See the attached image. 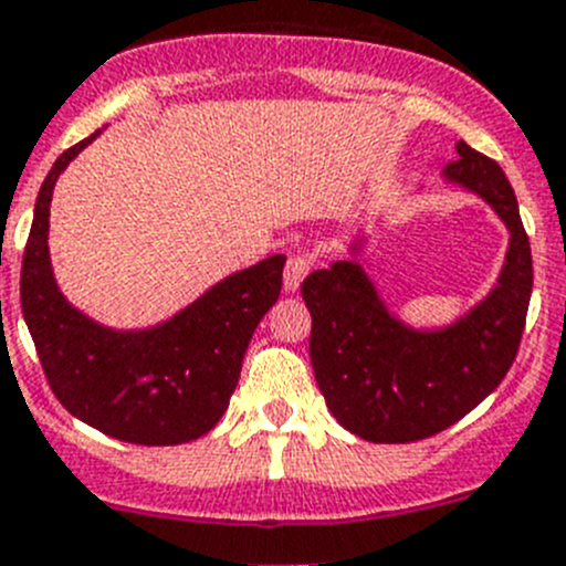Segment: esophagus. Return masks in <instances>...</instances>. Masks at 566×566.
<instances>
[{
  "label": "esophagus",
  "instance_id": "34e87169",
  "mask_svg": "<svg viewBox=\"0 0 566 566\" xmlns=\"http://www.w3.org/2000/svg\"><path fill=\"white\" fill-rule=\"evenodd\" d=\"M312 271V260L304 254H293L284 265V287L287 290H298L301 282L306 279V273Z\"/></svg>",
  "mask_w": 566,
  "mask_h": 566
}]
</instances>
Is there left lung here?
<instances>
[{
	"label": "left lung",
	"mask_w": 566,
	"mask_h": 566,
	"mask_svg": "<svg viewBox=\"0 0 566 566\" xmlns=\"http://www.w3.org/2000/svg\"><path fill=\"white\" fill-rule=\"evenodd\" d=\"M457 151L448 182L479 193L512 234L497 287L475 310L442 332H415L348 260L301 284L317 387L339 426L367 442H417L451 429L503 381L523 339L534 265L517 196L495 160L464 140Z\"/></svg>",
	"instance_id": "left-lung-1"
}]
</instances>
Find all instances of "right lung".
Segmentation results:
<instances>
[{
    "label": "right lung",
    "mask_w": 566,
    "mask_h": 566,
    "mask_svg": "<svg viewBox=\"0 0 566 566\" xmlns=\"http://www.w3.org/2000/svg\"><path fill=\"white\" fill-rule=\"evenodd\" d=\"M96 135L65 149L43 179L21 262V312L49 387L71 415L120 442L182 446L227 411L251 334L282 293L284 256L232 273L155 328L93 323L54 284L46 238L54 182Z\"/></svg>",
    "instance_id": "right-lung-1"
}]
</instances>
